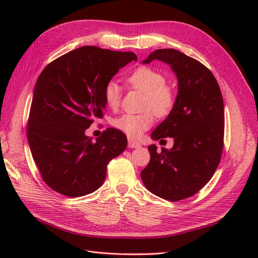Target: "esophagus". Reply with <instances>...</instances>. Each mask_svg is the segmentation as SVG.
Listing matches in <instances>:
<instances>
[{
	"label": "esophagus",
	"mask_w": 258,
	"mask_h": 258,
	"mask_svg": "<svg viewBox=\"0 0 258 258\" xmlns=\"http://www.w3.org/2000/svg\"><path fill=\"white\" fill-rule=\"evenodd\" d=\"M128 146L130 148H139L141 147V144H140L138 141H135L134 139H128Z\"/></svg>",
	"instance_id": "esophagus-1"
}]
</instances>
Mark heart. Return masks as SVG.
Returning a JSON list of instances; mask_svg holds the SVG:
<instances>
[{
    "label": "heart",
    "instance_id": "1",
    "mask_svg": "<svg viewBox=\"0 0 258 258\" xmlns=\"http://www.w3.org/2000/svg\"><path fill=\"white\" fill-rule=\"evenodd\" d=\"M132 88L144 95L143 108L150 110L158 117L167 116L174 106L175 96L170 87L166 86V79L154 69L141 67L128 77ZM105 103L116 108L120 103L121 89L116 81H110L104 87ZM150 111L140 114H123L114 120V126L132 138H139L150 129L154 122V116Z\"/></svg>",
    "mask_w": 258,
    "mask_h": 258
}]
</instances>
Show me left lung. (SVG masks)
<instances>
[{"label":"left lung","mask_w":258,"mask_h":258,"mask_svg":"<svg viewBox=\"0 0 258 258\" xmlns=\"http://www.w3.org/2000/svg\"><path fill=\"white\" fill-rule=\"evenodd\" d=\"M159 60L177 79L172 111L152 132L155 141L173 138L172 148L148 146L151 160L141 172L146 188L156 196L178 201L198 192L213 176L224 144V102L214 75L196 59L172 49H157L142 61Z\"/></svg>","instance_id":"1"}]
</instances>
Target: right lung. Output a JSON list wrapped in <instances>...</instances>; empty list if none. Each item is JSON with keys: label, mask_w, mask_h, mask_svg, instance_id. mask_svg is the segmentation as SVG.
I'll list each match as a JSON object with an SVG mask.
<instances>
[{"label": "right lung", "mask_w": 258, "mask_h": 258, "mask_svg": "<svg viewBox=\"0 0 258 258\" xmlns=\"http://www.w3.org/2000/svg\"><path fill=\"white\" fill-rule=\"evenodd\" d=\"M136 53L82 46L53 60L35 84L28 122L31 154L44 182L68 197L97 190L106 166L127 147V137L108 128L93 141L85 131L102 118L103 91Z\"/></svg>", "instance_id": "add662e5"}]
</instances>
